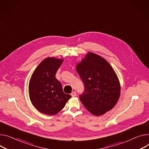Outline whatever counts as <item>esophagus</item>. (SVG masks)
Segmentation results:
<instances>
[{"instance_id": "esophagus-1", "label": "esophagus", "mask_w": 149, "mask_h": 149, "mask_svg": "<svg viewBox=\"0 0 149 149\" xmlns=\"http://www.w3.org/2000/svg\"><path fill=\"white\" fill-rule=\"evenodd\" d=\"M71 95L72 96V97H75L76 95H77V93L75 91H72L71 94Z\"/></svg>"}]
</instances>
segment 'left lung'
<instances>
[{
  "instance_id": "left-lung-1",
  "label": "left lung",
  "mask_w": 149,
  "mask_h": 149,
  "mask_svg": "<svg viewBox=\"0 0 149 149\" xmlns=\"http://www.w3.org/2000/svg\"><path fill=\"white\" fill-rule=\"evenodd\" d=\"M76 70L84 86L79 97L86 109L96 116L111 110L118 101L120 86L111 65L99 55L89 52L77 65Z\"/></svg>"
}]
</instances>
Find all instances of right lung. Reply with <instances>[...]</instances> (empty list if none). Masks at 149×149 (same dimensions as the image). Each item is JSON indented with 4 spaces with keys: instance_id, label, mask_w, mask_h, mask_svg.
<instances>
[{
    "instance_id": "1",
    "label": "right lung",
    "mask_w": 149,
    "mask_h": 149,
    "mask_svg": "<svg viewBox=\"0 0 149 149\" xmlns=\"http://www.w3.org/2000/svg\"><path fill=\"white\" fill-rule=\"evenodd\" d=\"M63 59L47 58L40 63L31 75L29 96L34 106L40 112L54 115L60 112L71 97L63 93L56 74Z\"/></svg>"
}]
</instances>
